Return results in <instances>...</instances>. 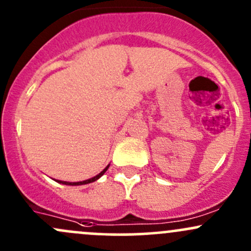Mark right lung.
Returning <instances> with one entry per match:
<instances>
[{
    "label": "right lung",
    "instance_id": "add662e5",
    "mask_svg": "<svg viewBox=\"0 0 251 251\" xmlns=\"http://www.w3.org/2000/svg\"><path fill=\"white\" fill-rule=\"evenodd\" d=\"M108 167H109V165H108L107 167H105L104 170L102 171L101 173H99V174H97V176H92V178H90V179H86V180H83V181H75V183H70V181H63V180H56V181H57V183H60V184H65V185H72V186H75V185H85V184L94 183V181H96L97 179L101 178V176H103V174H104L105 171L108 170Z\"/></svg>",
    "mask_w": 251,
    "mask_h": 251
}]
</instances>
